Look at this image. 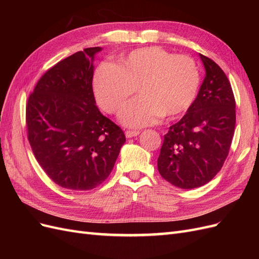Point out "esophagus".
I'll return each instance as SVG.
<instances>
[{"instance_id": "34e87169", "label": "esophagus", "mask_w": 259, "mask_h": 259, "mask_svg": "<svg viewBox=\"0 0 259 259\" xmlns=\"http://www.w3.org/2000/svg\"><path fill=\"white\" fill-rule=\"evenodd\" d=\"M137 135H139V132L138 131H126V132H125V136H126L127 138L135 137Z\"/></svg>"}]
</instances>
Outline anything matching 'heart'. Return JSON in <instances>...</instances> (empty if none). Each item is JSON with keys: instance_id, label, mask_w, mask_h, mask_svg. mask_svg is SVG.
<instances>
[{"instance_id": "b5f03b06", "label": "heart", "mask_w": 259, "mask_h": 259, "mask_svg": "<svg viewBox=\"0 0 259 259\" xmlns=\"http://www.w3.org/2000/svg\"><path fill=\"white\" fill-rule=\"evenodd\" d=\"M201 73L197 62L159 46L137 49L121 56L116 65L104 62L93 77V90L101 110L114 114L138 88L139 96L123 108L126 126L144 127L164 115L174 120L190 110L197 100Z\"/></svg>"}]
</instances>
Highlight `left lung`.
Returning a JSON list of instances; mask_svg holds the SVG:
<instances>
[{
	"label": "left lung",
	"mask_w": 259,
	"mask_h": 259,
	"mask_svg": "<svg viewBox=\"0 0 259 259\" xmlns=\"http://www.w3.org/2000/svg\"><path fill=\"white\" fill-rule=\"evenodd\" d=\"M206 75L197 100L164 135L158 169L168 183L193 189L213 179L229 154L236 126V99L228 77L200 54Z\"/></svg>",
	"instance_id": "obj_1"
}]
</instances>
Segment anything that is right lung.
Listing matches in <instances>:
<instances>
[{
	"label": "right lung",
	"instance_id": "obj_1",
	"mask_svg": "<svg viewBox=\"0 0 259 259\" xmlns=\"http://www.w3.org/2000/svg\"><path fill=\"white\" fill-rule=\"evenodd\" d=\"M100 50L85 49L57 62L37 81L26 106L36 161L55 184L70 190L103 184L126 140L95 105L92 60Z\"/></svg>",
	"mask_w": 259,
	"mask_h": 259
}]
</instances>
